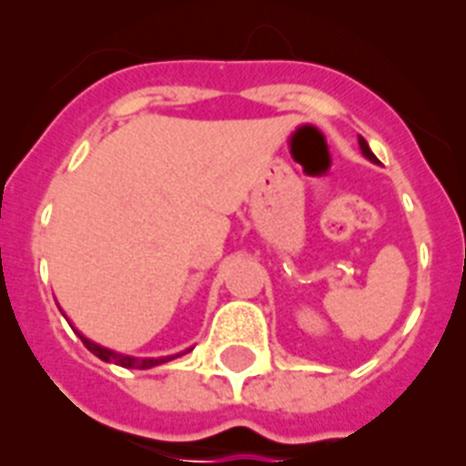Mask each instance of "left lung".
I'll list each match as a JSON object with an SVG mask.
<instances>
[{"instance_id":"1","label":"left lung","mask_w":466,"mask_h":466,"mask_svg":"<svg viewBox=\"0 0 466 466\" xmlns=\"http://www.w3.org/2000/svg\"><path fill=\"white\" fill-rule=\"evenodd\" d=\"M360 149H361V154H364V157H367V159H370V162H377V157H374V154H371L370 144L364 142V139H361V137H360Z\"/></svg>"}]
</instances>
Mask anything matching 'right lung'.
<instances>
[{
    "instance_id": "1",
    "label": "right lung",
    "mask_w": 466,
    "mask_h": 466,
    "mask_svg": "<svg viewBox=\"0 0 466 466\" xmlns=\"http://www.w3.org/2000/svg\"><path fill=\"white\" fill-rule=\"evenodd\" d=\"M79 339L85 342V347L92 354H96L102 361H115V364H119V367H127V370H149V367H157V364H164V361L174 360V357H179V354H172V357H159V360H139V357H129V354H119V351H112L106 350V347H99V344L89 342L86 337H82L79 334ZM182 354H187V351H182Z\"/></svg>"
}]
</instances>
